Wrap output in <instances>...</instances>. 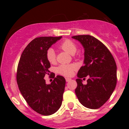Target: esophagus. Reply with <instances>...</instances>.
<instances>
[{
    "mask_svg": "<svg viewBox=\"0 0 129 129\" xmlns=\"http://www.w3.org/2000/svg\"><path fill=\"white\" fill-rule=\"evenodd\" d=\"M66 81H67V82H69V81H71V80H72V79H71V78H66Z\"/></svg>",
    "mask_w": 129,
    "mask_h": 129,
    "instance_id": "esophagus-1",
    "label": "esophagus"
}]
</instances>
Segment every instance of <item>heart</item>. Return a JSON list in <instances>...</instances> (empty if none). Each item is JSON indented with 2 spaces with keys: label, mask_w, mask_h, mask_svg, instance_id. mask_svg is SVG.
<instances>
[{
  "label": "heart",
  "mask_w": 129,
  "mask_h": 129,
  "mask_svg": "<svg viewBox=\"0 0 129 129\" xmlns=\"http://www.w3.org/2000/svg\"><path fill=\"white\" fill-rule=\"evenodd\" d=\"M60 48L71 55H74L77 51V46L75 43L71 40H66L60 45ZM47 58L50 63H54L56 61V55L55 50L52 48L47 50L46 53ZM77 67L75 64L61 65L57 68V72L66 77H71L76 71Z\"/></svg>",
  "instance_id": "b5f03b06"
}]
</instances>
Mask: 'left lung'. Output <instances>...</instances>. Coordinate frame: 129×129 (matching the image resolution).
I'll return each mask as SVG.
<instances>
[{
    "mask_svg": "<svg viewBox=\"0 0 129 129\" xmlns=\"http://www.w3.org/2000/svg\"><path fill=\"white\" fill-rule=\"evenodd\" d=\"M72 38L78 40L84 49V66L77 75L75 94L84 107L99 109L109 100L116 86V63L107 48L93 36L82 35ZM87 76L89 79L84 85L81 79Z\"/></svg>",
    "mask_w": 129,
    "mask_h": 129,
    "instance_id": "1",
    "label": "left lung"
}]
</instances>
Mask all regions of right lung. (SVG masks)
Returning <instances> with one entry per match:
<instances>
[{"instance_id":"add662e5","label":"right lung","mask_w":129,"mask_h":129,"mask_svg":"<svg viewBox=\"0 0 129 129\" xmlns=\"http://www.w3.org/2000/svg\"><path fill=\"white\" fill-rule=\"evenodd\" d=\"M60 39L62 37H40L32 40L23 51L18 65L19 90L28 105L43 115L54 114L62 105L65 78L57 75L50 84H47L44 79L45 74L50 72L47 51Z\"/></svg>"}]
</instances>
